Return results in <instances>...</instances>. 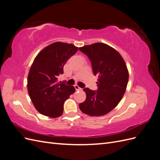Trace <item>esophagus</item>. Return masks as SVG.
I'll return each mask as SVG.
<instances>
[{
    "mask_svg": "<svg viewBox=\"0 0 160 160\" xmlns=\"http://www.w3.org/2000/svg\"><path fill=\"white\" fill-rule=\"evenodd\" d=\"M75 89L77 91H81V90H82V89L81 88H79V87L78 85H75Z\"/></svg>",
    "mask_w": 160,
    "mask_h": 160,
    "instance_id": "34e87169",
    "label": "esophagus"
}]
</instances>
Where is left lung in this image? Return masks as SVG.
<instances>
[{
	"label": "left lung",
	"instance_id": "8db88e82",
	"mask_svg": "<svg viewBox=\"0 0 160 160\" xmlns=\"http://www.w3.org/2000/svg\"><path fill=\"white\" fill-rule=\"evenodd\" d=\"M89 57L95 75H98L97 91L85 88L86 99L79 105L83 113L102 116L118 105L126 91L129 72L123 57L113 47L102 42L79 47Z\"/></svg>",
	"mask_w": 160,
	"mask_h": 160
}]
</instances>
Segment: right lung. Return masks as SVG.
Masks as SVG:
<instances>
[{"label":"right lung","instance_id":"1","mask_svg":"<svg viewBox=\"0 0 160 160\" xmlns=\"http://www.w3.org/2000/svg\"><path fill=\"white\" fill-rule=\"evenodd\" d=\"M78 47L69 43L55 42L44 48L35 57L28 72L27 89L35 109L43 115L55 118L63 113V104L74 93L73 86L61 81L63 67Z\"/></svg>","mask_w":160,"mask_h":160}]
</instances>
